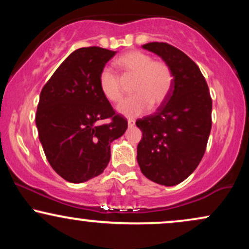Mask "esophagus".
Wrapping results in <instances>:
<instances>
[{
    "instance_id": "34e87169",
    "label": "esophagus",
    "mask_w": 249,
    "mask_h": 249,
    "mask_svg": "<svg viewBox=\"0 0 249 249\" xmlns=\"http://www.w3.org/2000/svg\"><path fill=\"white\" fill-rule=\"evenodd\" d=\"M134 119H127V125H128V127H133L134 126Z\"/></svg>"
}]
</instances>
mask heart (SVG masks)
Segmentation results:
<instances>
[{"label":"heart","instance_id":"heart-1","mask_svg":"<svg viewBox=\"0 0 249 249\" xmlns=\"http://www.w3.org/2000/svg\"><path fill=\"white\" fill-rule=\"evenodd\" d=\"M123 78L133 77L131 92L133 96L123 101L117 111L127 118L145 113L152 107H157L167 99L172 90L173 75L165 62L152 61V57L142 51H128L116 61ZM101 92L107 101L117 103L122 99L121 78L112 70L104 68L98 77Z\"/></svg>","mask_w":249,"mask_h":249}]
</instances>
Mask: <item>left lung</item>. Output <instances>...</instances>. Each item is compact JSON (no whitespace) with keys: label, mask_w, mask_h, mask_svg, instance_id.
I'll list each match as a JSON object with an SVG mask.
<instances>
[{"label":"left lung","mask_w":249,"mask_h":249,"mask_svg":"<svg viewBox=\"0 0 249 249\" xmlns=\"http://www.w3.org/2000/svg\"><path fill=\"white\" fill-rule=\"evenodd\" d=\"M142 48L170 67L173 84L157 112L136 122L142 132L137 160L147 179L174 186L191 176L204 157L212 127V99L199 67L182 51L162 42Z\"/></svg>","instance_id":"left-lung-1"}]
</instances>
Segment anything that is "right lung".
<instances>
[{
  "instance_id": "obj_1",
  "label": "right lung",
  "mask_w": 249,
  "mask_h": 249,
  "mask_svg": "<svg viewBox=\"0 0 249 249\" xmlns=\"http://www.w3.org/2000/svg\"><path fill=\"white\" fill-rule=\"evenodd\" d=\"M116 51L81 48L57 68L39 95L36 126L51 167L79 184L99 176L110 161L111 142L125 133L127 121L115 115L98 77ZM111 118L108 124H99Z\"/></svg>"
}]
</instances>
